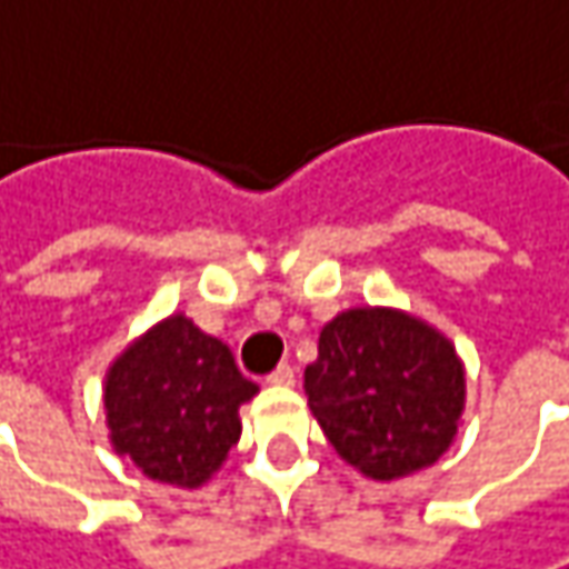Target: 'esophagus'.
<instances>
[{
  "mask_svg": "<svg viewBox=\"0 0 569 569\" xmlns=\"http://www.w3.org/2000/svg\"><path fill=\"white\" fill-rule=\"evenodd\" d=\"M268 382H271V386H295V369H291L288 362H281V366L268 376Z\"/></svg>",
  "mask_w": 569,
  "mask_h": 569,
  "instance_id": "obj_1",
  "label": "esophagus"
}]
</instances>
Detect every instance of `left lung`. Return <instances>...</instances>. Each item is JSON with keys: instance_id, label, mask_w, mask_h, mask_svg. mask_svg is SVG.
Returning a JSON list of instances; mask_svg holds the SVG:
<instances>
[{"instance_id": "1", "label": "left lung", "mask_w": 569, "mask_h": 569, "mask_svg": "<svg viewBox=\"0 0 569 569\" xmlns=\"http://www.w3.org/2000/svg\"><path fill=\"white\" fill-rule=\"evenodd\" d=\"M307 405L333 450L372 479L437 463L457 437L467 379L453 343L388 307H356L320 330Z\"/></svg>"}]
</instances>
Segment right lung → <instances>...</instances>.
<instances>
[{
	"label": "right lung",
	"mask_w": 569,
	"mask_h": 569,
	"mask_svg": "<svg viewBox=\"0 0 569 569\" xmlns=\"http://www.w3.org/2000/svg\"><path fill=\"white\" fill-rule=\"evenodd\" d=\"M246 379L217 337L174 313L129 346L106 372V425L119 457L171 486H203L236 447Z\"/></svg>",
	"instance_id": "obj_1"
}]
</instances>
